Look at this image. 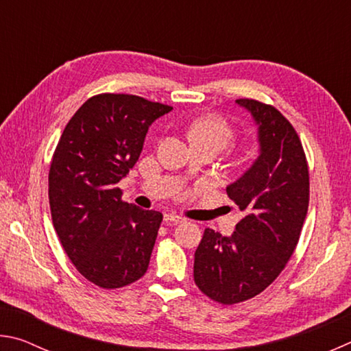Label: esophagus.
<instances>
[{
	"label": "esophagus",
	"instance_id": "obj_1",
	"mask_svg": "<svg viewBox=\"0 0 351 351\" xmlns=\"http://www.w3.org/2000/svg\"><path fill=\"white\" fill-rule=\"evenodd\" d=\"M164 219L167 223H182L184 221V218L180 217V215H176V213H165Z\"/></svg>",
	"mask_w": 351,
	"mask_h": 351
}]
</instances>
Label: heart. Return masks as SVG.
I'll list each match as a JSON object with an SVG mask.
<instances>
[{
	"label": "heart",
	"mask_w": 351,
	"mask_h": 351,
	"mask_svg": "<svg viewBox=\"0 0 351 351\" xmlns=\"http://www.w3.org/2000/svg\"><path fill=\"white\" fill-rule=\"evenodd\" d=\"M189 136L195 145H213L223 150L234 139V128L223 117L207 114L190 123Z\"/></svg>",
	"instance_id": "1"
}]
</instances>
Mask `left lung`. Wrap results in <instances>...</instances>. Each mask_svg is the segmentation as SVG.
<instances>
[{
    "mask_svg": "<svg viewBox=\"0 0 351 351\" xmlns=\"http://www.w3.org/2000/svg\"><path fill=\"white\" fill-rule=\"evenodd\" d=\"M258 125L260 156L228 197L245 212L232 237L207 228L195 251L193 278L213 302L235 305L265 291L285 269L299 243L310 171L299 134L272 105L237 99Z\"/></svg>",
    "mask_w": 351,
    "mask_h": 351,
    "instance_id": "obj_1",
    "label": "left lung"
}]
</instances>
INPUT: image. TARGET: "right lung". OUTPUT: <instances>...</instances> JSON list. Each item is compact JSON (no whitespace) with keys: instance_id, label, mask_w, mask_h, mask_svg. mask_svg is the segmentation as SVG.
<instances>
[{"instance_id":"obj_1","label":"right lung","mask_w":351,"mask_h":351,"mask_svg":"<svg viewBox=\"0 0 351 351\" xmlns=\"http://www.w3.org/2000/svg\"><path fill=\"white\" fill-rule=\"evenodd\" d=\"M173 108L104 93L64 127L49 169L52 224L80 274L104 289L145 274L162 213L122 201L119 181L138 161L148 127Z\"/></svg>"}]
</instances>
